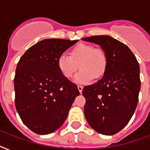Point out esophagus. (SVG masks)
<instances>
[{"label": "esophagus", "instance_id": "34e87169", "mask_svg": "<svg viewBox=\"0 0 150 150\" xmlns=\"http://www.w3.org/2000/svg\"><path fill=\"white\" fill-rule=\"evenodd\" d=\"M78 89H79V91L80 93H82V89H83V86H78Z\"/></svg>", "mask_w": 150, "mask_h": 150}]
</instances>
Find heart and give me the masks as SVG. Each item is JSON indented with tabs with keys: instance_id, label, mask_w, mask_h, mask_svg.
Wrapping results in <instances>:
<instances>
[{
	"instance_id": "heart-1",
	"label": "heart",
	"mask_w": 150,
	"mask_h": 150,
	"mask_svg": "<svg viewBox=\"0 0 150 150\" xmlns=\"http://www.w3.org/2000/svg\"><path fill=\"white\" fill-rule=\"evenodd\" d=\"M74 82L77 84H87L99 79L104 74L107 67V57L103 50L95 49L91 45L79 44L71 51V55L61 54L57 59V68L63 76L70 79L77 70Z\"/></svg>"
}]
</instances>
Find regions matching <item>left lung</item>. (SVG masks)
<instances>
[{"instance_id":"obj_1","label":"left lung","mask_w":150,"mask_h":150,"mask_svg":"<svg viewBox=\"0 0 150 150\" xmlns=\"http://www.w3.org/2000/svg\"><path fill=\"white\" fill-rule=\"evenodd\" d=\"M96 43L107 57V67L98 82L85 86V117L93 129L112 135L124 128L132 118L140 91L139 64L129 48L110 36L82 39Z\"/></svg>"}]
</instances>
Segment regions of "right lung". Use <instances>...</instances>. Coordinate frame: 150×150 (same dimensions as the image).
Returning <instances> with one entry per match:
<instances>
[{
  "mask_svg": "<svg viewBox=\"0 0 150 150\" xmlns=\"http://www.w3.org/2000/svg\"><path fill=\"white\" fill-rule=\"evenodd\" d=\"M78 40L47 39L25 51L14 79L15 107L22 122L33 132L47 135L65 121L77 86L62 75L57 59Z\"/></svg>",
  "mask_w": 150,
  "mask_h": 150,
  "instance_id": "1",
  "label": "right lung"
}]
</instances>
